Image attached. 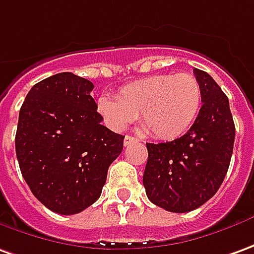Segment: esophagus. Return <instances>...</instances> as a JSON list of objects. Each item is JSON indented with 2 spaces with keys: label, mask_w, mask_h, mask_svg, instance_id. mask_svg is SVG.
Wrapping results in <instances>:
<instances>
[{
  "label": "esophagus",
  "mask_w": 254,
  "mask_h": 254,
  "mask_svg": "<svg viewBox=\"0 0 254 254\" xmlns=\"http://www.w3.org/2000/svg\"><path fill=\"white\" fill-rule=\"evenodd\" d=\"M138 139L135 137H131V135H126L124 137V146H128L130 144H132V142H137Z\"/></svg>",
  "instance_id": "esophagus-1"
}]
</instances>
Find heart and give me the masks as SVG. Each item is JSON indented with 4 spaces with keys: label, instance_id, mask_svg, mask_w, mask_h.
Listing matches in <instances>:
<instances>
[{
    "label": "heart",
    "instance_id": "heart-1",
    "mask_svg": "<svg viewBox=\"0 0 254 254\" xmlns=\"http://www.w3.org/2000/svg\"><path fill=\"white\" fill-rule=\"evenodd\" d=\"M202 106V87L188 73L156 74L127 84L117 99L104 95L97 109L112 130L122 131L138 115L159 139H176L195 123Z\"/></svg>",
    "mask_w": 254,
    "mask_h": 254
}]
</instances>
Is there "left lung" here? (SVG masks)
<instances>
[{
	"label": "left lung",
	"instance_id": "8db88e82",
	"mask_svg": "<svg viewBox=\"0 0 254 254\" xmlns=\"http://www.w3.org/2000/svg\"><path fill=\"white\" fill-rule=\"evenodd\" d=\"M202 87V108L187 134L170 142L146 144V196L173 213L195 210L214 196L230 167L235 124L228 98L213 77L193 69Z\"/></svg>",
	"mask_w": 254,
	"mask_h": 254
}]
</instances>
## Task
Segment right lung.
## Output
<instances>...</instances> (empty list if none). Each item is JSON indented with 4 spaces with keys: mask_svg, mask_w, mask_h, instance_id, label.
<instances>
[{
    "mask_svg": "<svg viewBox=\"0 0 254 254\" xmlns=\"http://www.w3.org/2000/svg\"><path fill=\"white\" fill-rule=\"evenodd\" d=\"M90 80L64 71L31 87L19 112L15 146L33 195L59 214L97 202L124 135L101 124Z\"/></svg>",
    "mask_w": 254,
    "mask_h": 254,
    "instance_id": "right-lung-1",
    "label": "right lung"
}]
</instances>
